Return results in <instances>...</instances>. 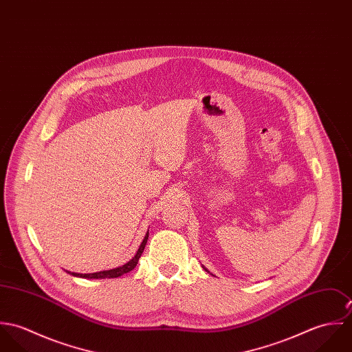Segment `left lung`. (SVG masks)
<instances>
[{
    "mask_svg": "<svg viewBox=\"0 0 352 352\" xmlns=\"http://www.w3.org/2000/svg\"><path fill=\"white\" fill-rule=\"evenodd\" d=\"M203 268H204V270H206V271H207V272H210V271H208V270H207V268H206V267H203Z\"/></svg>",
    "mask_w": 352,
    "mask_h": 352,
    "instance_id": "8db88e82",
    "label": "left lung"
}]
</instances>
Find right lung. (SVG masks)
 <instances>
[{
	"label": "right lung",
	"instance_id": "add662e5",
	"mask_svg": "<svg viewBox=\"0 0 352 352\" xmlns=\"http://www.w3.org/2000/svg\"><path fill=\"white\" fill-rule=\"evenodd\" d=\"M148 239H149V232H146V234H145V237H144L138 251L134 254V257L130 261H127L126 264H123V265H120L118 268H112V270H107V271H99V272H94V274H77V272H70V271H66V272L73 275V276L85 278V279H105V278L111 279V278H119V276H122V275H124V274H127V272H130L131 270L135 268V265L138 264V260H140L142 252L145 250Z\"/></svg>",
	"mask_w": 352,
	"mask_h": 352
}]
</instances>
